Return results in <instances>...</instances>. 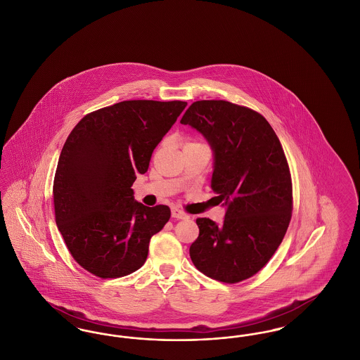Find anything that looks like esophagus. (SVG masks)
Instances as JSON below:
<instances>
[{
    "label": "esophagus",
    "mask_w": 360,
    "mask_h": 360,
    "mask_svg": "<svg viewBox=\"0 0 360 360\" xmlns=\"http://www.w3.org/2000/svg\"><path fill=\"white\" fill-rule=\"evenodd\" d=\"M172 216L174 219H181V220H186V219H188V214H186L185 212H182L181 209H178V207H172Z\"/></svg>",
    "instance_id": "1"
}]
</instances>
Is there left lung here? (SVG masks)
<instances>
[{
    "mask_svg": "<svg viewBox=\"0 0 360 360\" xmlns=\"http://www.w3.org/2000/svg\"><path fill=\"white\" fill-rule=\"evenodd\" d=\"M181 124L210 146V188L226 207L221 225L195 220L200 235L190 257L213 279L244 281L271 259L290 223L291 176L281 141L262 115L223 100L191 103Z\"/></svg>",
    "mask_w": 360,
    "mask_h": 360,
    "instance_id": "8db88e82",
    "label": "left lung"
}]
</instances>
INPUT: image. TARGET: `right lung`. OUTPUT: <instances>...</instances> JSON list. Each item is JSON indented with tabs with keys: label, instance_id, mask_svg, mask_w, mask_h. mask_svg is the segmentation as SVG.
<instances>
[{
	"label": "right lung",
	"instance_id": "add662e5",
	"mask_svg": "<svg viewBox=\"0 0 360 360\" xmlns=\"http://www.w3.org/2000/svg\"><path fill=\"white\" fill-rule=\"evenodd\" d=\"M188 103L134 100L85 116L71 131L53 179L55 221L70 254L100 278L139 270L170 207L137 202L131 186Z\"/></svg>",
	"mask_w": 360,
	"mask_h": 360
}]
</instances>
